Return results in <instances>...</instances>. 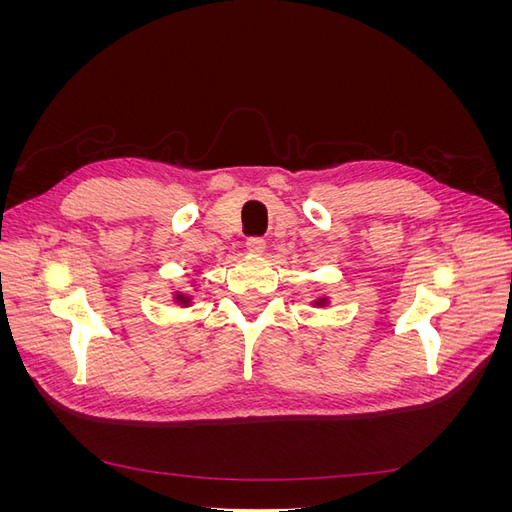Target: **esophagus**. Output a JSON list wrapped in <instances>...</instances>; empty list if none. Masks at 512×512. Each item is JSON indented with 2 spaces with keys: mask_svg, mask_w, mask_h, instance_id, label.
<instances>
[{
  "mask_svg": "<svg viewBox=\"0 0 512 512\" xmlns=\"http://www.w3.org/2000/svg\"><path fill=\"white\" fill-rule=\"evenodd\" d=\"M245 247L252 254H262V250H265V239H262V237H250V239L245 241Z\"/></svg>",
  "mask_w": 512,
  "mask_h": 512,
  "instance_id": "obj_1",
  "label": "esophagus"
}]
</instances>
